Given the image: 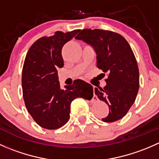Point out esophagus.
<instances>
[{
  "label": "esophagus",
  "instance_id": "obj_1",
  "mask_svg": "<svg viewBox=\"0 0 159 159\" xmlns=\"http://www.w3.org/2000/svg\"><path fill=\"white\" fill-rule=\"evenodd\" d=\"M96 97V98H97V96H95V95H94V98H95Z\"/></svg>",
  "mask_w": 159,
  "mask_h": 159
}]
</instances>
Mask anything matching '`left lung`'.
<instances>
[{
    "label": "left lung",
    "mask_w": 159,
    "mask_h": 159,
    "mask_svg": "<svg viewBox=\"0 0 159 159\" xmlns=\"http://www.w3.org/2000/svg\"><path fill=\"white\" fill-rule=\"evenodd\" d=\"M75 38L94 48L97 67L108 74L106 85L94 89L98 98L109 107V114L102 121L121 119L135 101L139 89V68L129 44L119 34L100 29H84Z\"/></svg>",
    "instance_id": "1"
}]
</instances>
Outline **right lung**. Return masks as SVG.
<instances>
[{"label":"right lung","mask_w":159,"mask_h":159,"mask_svg":"<svg viewBox=\"0 0 159 159\" xmlns=\"http://www.w3.org/2000/svg\"><path fill=\"white\" fill-rule=\"evenodd\" d=\"M80 30L53 36L43 37L35 41L28 51L22 70V91L28 111L37 124L53 130L62 127L70 118V103L77 98L90 100L93 88L82 80L61 89L57 70L64 66L63 46Z\"/></svg>","instance_id":"right-lung-1"}]
</instances>
